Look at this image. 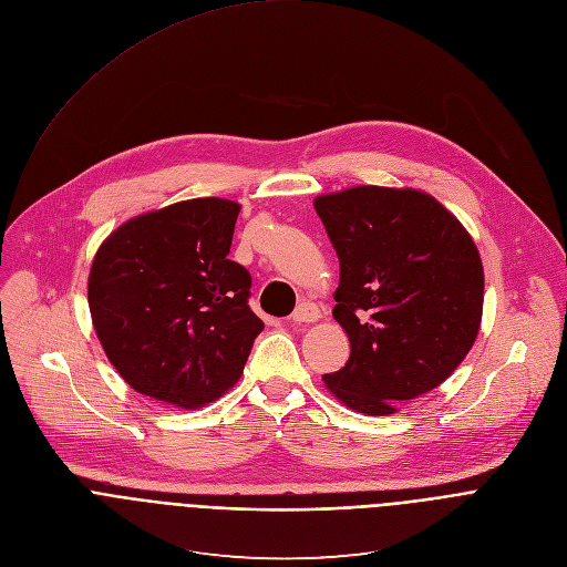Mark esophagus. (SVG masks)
<instances>
[{
  "label": "esophagus",
  "instance_id": "obj_1",
  "mask_svg": "<svg viewBox=\"0 0 567 567\" xmlns=\"http://www.w3.org/2000/svg\"><path fill=\"white\" fill-rule=\"evenodd\" d=\"M319 317H321L319 306L310 303V300H303V303H300V306L293 310L291 321H293V323H315V321H319Z\"/></svg>",
  "mask_w": 567,
  "mask_h": 567
}]
</instances>
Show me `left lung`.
<instances>
[{
    "label": "left lung",
    "instance_id": "8db88e82",
    "mask_svg": "<svg viewBox=\"0 0 567 567\" xmlns=\"http://www.w3.org/2000/svg\"><path fill=\"white\" fill-rule=\"evenodd\" d=\"M315 209L339 257L332 317L351 339L328 390L364 414H392L446 381L483 312V264L461 225L414 188L355 186Z\"/></svg>",
    "mask_w": 567,
    "mask_h": 567
}]
</instances>
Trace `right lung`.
Returning <instances> with one entry per match:
<instances>
[{"label": "right lung", "mask_w": 567, "mask_h": 567, "mask_svg": "<svg viewBox=\"0 0 567 567\" xmlns=\"http://www.w3.org/2000/svg\"><path fill=\"white\" fill-rule=\"evenodd\" d=\"M239 205L175 203L127 220L97 250L89 308L100 344L138 394L198 408L233 388L255 337L250 274L228 259Z\"/></svg>", "instance_id": "1"}]
</instances>
